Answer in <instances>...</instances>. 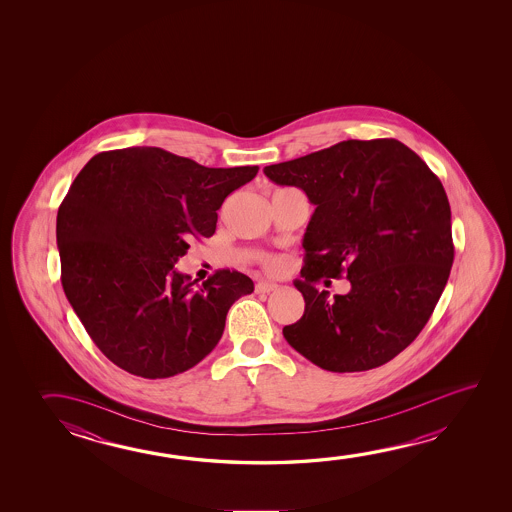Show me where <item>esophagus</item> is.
<instances>
[{
    "mask_svg": "<svg viewBox=\"0 0 512 512\" xmlns=\"http://www.w3.org/2000/svg\"><path fill=\"white\" fill-rule=\"evenodd\" d=\"M277 284H271V282H259V284L255 285V293L259 294H268L273 293L275 289H277Z\"/></svg>",
    "mask_w": 512,
    "mask_h": 512,
    "instance_id": "obj_1",
    "label": "esophagus"
}]
</instances>
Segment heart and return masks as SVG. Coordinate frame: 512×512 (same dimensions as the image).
I'll use <instances>...</instances> for the list:
<instances>
[{"label": "heart", "mask_w": 512, "mask_h": 512, "mask_svg": "<svg viewBox=\"0 0 512 512\" xmlns=\"http://www.w3.org/2000/svg\"><path fill=\"white\" fill-rule=\"evenodd\" d=\"M266 264H268V266H271V268H273V266H275V264H277V262H275V260L269 259L268 262H266Z\"/></svg>", "instance_id": "b5f03b06"}]
</instances>
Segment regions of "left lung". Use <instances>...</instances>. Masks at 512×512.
Returning a JSON list of instances; mask_svg holds the SVG:
<instances>
[{
	"instance_id": "obj_1",
	"label": "left lung",
	"mask_w": 512,
	"mask_h": 512,
	"mask_svg": "<svg viewBox=\"0 0 512 512\" xmlns=\"http://www.w3.org/2000/svg\"><path fill=\"white\" fill-rule=\"evenodd\" d=\"M264 175L316 205L294 280L305 312L284 327L285 341L334 373L394 359L427 325L450 277L452 212L441 180L396 139H350ZM343 274L348 295L330 299L315 287Z\"/></svg>"
}]
</instances>
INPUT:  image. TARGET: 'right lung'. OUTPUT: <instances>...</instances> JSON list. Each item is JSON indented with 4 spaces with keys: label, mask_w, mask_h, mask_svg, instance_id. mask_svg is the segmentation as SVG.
Segmentation results:
<instances>
[{
    "label": "right lung",
    "mask_w": 512,
    "mask_h": 512,
    "mask_svg": "<svg viewBox=\"0 0 512 512\" xmlns=\"http://www.w3.org/2000/svg\"><path fill=\"white\" fill-rule=\"evenodd\" d=\"M257 166L205 168L162 148L101 151L57 214L62 287L101 353L132 375L168 378L205 359L252 278L218 269L202 285L175 269L216 232L228 194Z\"/></svg>",
    "instance_id": "right-lung-1"
}]
</instances>
